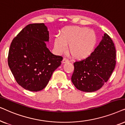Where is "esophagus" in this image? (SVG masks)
I'll return each instance as SVG.
<instances>
[{"mask_svg": "<svg viewBox=\"0 0 125 125\" xmlns=\"http://www.w3.org/2000/svg\"><path fill=\"white\" fill-rule=\"evenodd\" d=\"M69 59H67V58H63V61H62V63H67V62H69Z\"/></svg>", "mask_w": 125, "mask_h": 125, "instance_id": "34e87169", "label": "esophagus"}]
</instances>
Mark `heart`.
Wrapping results in <instances>:
<instances>
[{
	"label": "heart",
	"mask_w": 125,
	"mask_h": 125,
	"mask_svg": "<svg viewBox=\"0 0 125 125\" xmlns=\"http://www.w3.org/2000/svg\"><path fill=\"white\" fill-rule=\"evenodd\" d=\"M97 43V36L93 30L79 26H69L62 29L60 37L54 41L58 54L64 52L69 45V51L74 59L82 60L90 56Z\"/></svg>",
	"instance_id": "b5f03b06"
}]
</instances>
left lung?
<instances>
[{"label":"left lung","mask_w":125,"mask_h":125,"mask_svg":"<svg viewBox=\"0 0 125 125\" xmlns=\"http://www.w3.org/2000/svg\"><path fill=\"white\" fill-rule=\"evenodd\" d=\"M115 56L114 43L107 34H104L90 56L74 63L73 83L76 89L84 92H94L101 89L114 70Z\"/></svg>","instance_id":"8db88e82"}]
</instances>
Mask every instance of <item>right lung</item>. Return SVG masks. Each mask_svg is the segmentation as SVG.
I'll return each instance as SVG.
<instances>
[{
	"instance_id": "add662e5",
	"label": "right lung",
	"mask_w": 125,
	"mask_h": 125,
	"mask_svg": "<svg viewBox=\"0 0 125 125\" xmlns=\"http://www.w3.org/2000/svg\"><path fill=\"white\" fill-rule=\"evenodd\" d=\"M49 32L44 23L30 24L14 38L8 56V64L20 86L39 91L47 86L63 58L52 54L46 46Z\"/></svg>"
}]
</instances>
